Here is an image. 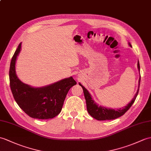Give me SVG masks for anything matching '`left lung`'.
Listing matches in <instances>:
<instances>
[{
	"instance_id": "obj_1",
	"label": "left lung",
	"mask_w": 151,
	"mask_h": 151,
	"mask_svg": "<svg viewBox=\"0 0 151 151\" xmlns=\"http://www.w3.org/2000/svg\"><path fill=\"white\" fill-rule=\"evenodd\" d=\"M129 45L131 47L132 45L131 43L128 42ZM138 69L139 71V73L140 72V67H139V61H138ZM140 75V73H139ZM140 80H141V76H139V81H138V90L136 91V94H134V98L131 100V101L129 102L127 106H125L122 109L120 108L117 110H115L114 109L111 108H107L106 107H104L102 106H99V104L96 103L95 100L93 99V96L88 91L85 87L82 86L81 83L79 82V85L82 87L83 91V94L84 96H85L86 101V105H87V109L88 111L89 114L91 116L94 118H95L96 120H114L117 118H119L122 116V115H124L126 111H127L129 108H130L133 103L134 102V101L137 97V95L138 94L139 91V85H140Z\"/></svg>"
}]
</instances>
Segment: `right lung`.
Masks as SVG:
<instances>
[{"label":"right lung","mask_w":151,"mask_h":151,"mask_svg":"<svg viewBox=\"0 0 151 151\" xmlns=\"http://www.w3.org/2000/svg\"><path fill=\"white\" fill-rule=\"evenodd\" d=\"M22 42L14 53L9 69L10 87L17 104L30 117L47 120L61 112L66 95L76 84L72 76L42 87H33L22 82L16 73V62Z\"/></svg>","instance_id":"obj_1"}]
</instances>
